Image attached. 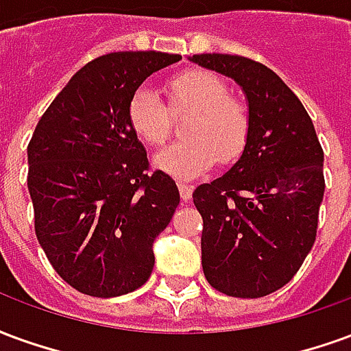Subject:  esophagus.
I'll use <instances>...</instances> for the list:
<instances>
[{
    "label": "esophagus",
    "instance_id": "34e87169",
    "mask_svg": "<svg viewBox=\"0 0 351 351\" xmlns=\"http://www.w3.org/2000/svg\"><path fill=\"white\" fill-rule=\"evenodd\" d=\"M178 190H180V197H182V201L188 203L191 199V193H193V188L188 186V184H178Z\"/></svg>",
    "mask_w": 351,
    "mask_h": 351
}]
</instances>
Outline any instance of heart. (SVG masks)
Listing matches in <instances>:
<instances>
[{
    "label": "heart",
    "mask_w": 351,
    "mask_h": 351,
    "mask_svg": "<svg viewBox=\"0 0 351 351\" xmlns=\"http://www.w3.org/2000/svg\"><path fill=\"white\" fill-rule=\"evenodd\" d=\"M169 107L150 90L141 88L128 103V122L143 143L160 146L171 133V114H190L184 123L186 141L154 156V165L176 180L205 175L216 161L233 163L243 156L252 130L250 110L228 95V82L216 73L190 69L169 80Z\"/></svg>",
    "instance_id": "b5f03b06"
}]
</instances>
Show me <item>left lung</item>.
<instances>
[{"mask_svg":"<svg viewBox=\"0 0 351 351\" xmlns=\"http://www.w3.org/2000/svg\"><path fill=\"white\" fill-rule=\"evenodd\" d=\"M190 60L235 80L252 120L239 161L193 191L203 218V272L221 293L258 299L286 286L312 250L324 150L299 97L269 67L231 54Z\"/></svg>","mask_w":351,"mask_h":351,"instance_id":"obj_1","label":"left lung"}]
</instances>
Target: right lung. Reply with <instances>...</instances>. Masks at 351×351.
Instances as JSON below:
<instances>
[{"label": "right lung", "instance_id": "add662e5", "mask_svg": "<svg viewBox=\"0 0 351 351\" xmlns=\"http://www.w3.org/2000/svg\"><path fill=\"white\" fill-rule=\"evenodd\" d=\"M178 60L156 50L95 58L50 103L27 145L35 235L80 293H131L152 274L154 241L180 193L163 171L148 175L128 103L146 77Z\"/></svg>", "mask_w": 351, "mask_h": 351}]
</instances>
